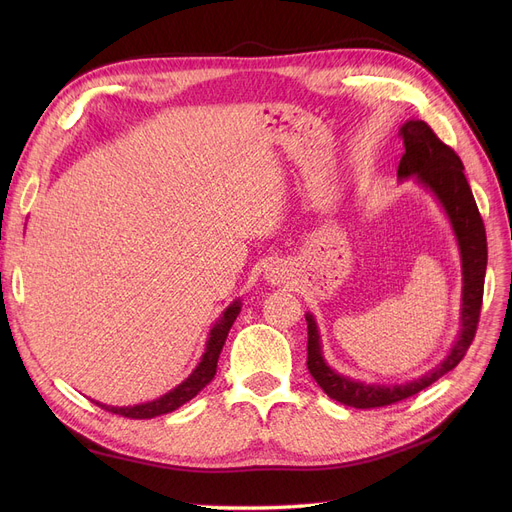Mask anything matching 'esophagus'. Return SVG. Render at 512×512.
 I'll list each match as a JSON object with an SVG mask.
<instances>
[{
    "mask_svg": "<svg viewBox=\"0 0 512 512\" xmlns=\"http://www.w3.org/2000/svg\"><path fill=\"white\" fill-rule=\"evenodd\" d=\"M265 278L270 280L272 284H280V282H284V280H286V270H284V265H282V263H274V265L267 267Z\"/></svg>",
    "mask_w": 512,
    "mask_h": 512,
    "instance_id": "obj_1",
    "label": "esophagus"
}]
</instances>
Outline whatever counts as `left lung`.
Instances as JSON below:
<instances>
[{"label": "left lung", "instance_id": "8db88e82", "mask_svg": "<svg viewBox=\"0 0 512 512\" xmlns=\"http://www.w3.org/2000/svg\"><path fill=\"white\" fill-rule=\"evenodd\" d=\"M398 134L402 139V145H405V153H402L398 164V178H415L429 193H434V197L440 201L448 215L456 242H459L463 261L461 334L450 348L448 357L432 371L421 375V378L394 386L365 384L353 378H346V375H340L326 363L324 355H321V342L315 317L307 313V369L313 375V380L319 384V388L330 398L355 409H378L394 405V402L405 400L425 390L427 386H432L442 378V375L452 371L463 361L475 338L483 301V280H486L488 265V240L477 203L471 193V186L465 178V166L461 157L446 143H442L438 139V134L423 120H407L400 126Z\"/></svg>", "mask_w": 512, "mask_h": 512}]
</instances>
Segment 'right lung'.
<instances>
[{
	"label": "right lung",
	"mask_w": 512,
	"mask_h": 512,
	"mask_svg": "<svg viewBox=\"0 0 512 512\" xmlns=\"http://www.w3.org/2000/svg\"><path fill=\"white\" fill-rule=\"evenodd\" d=\"M238 313H240V301H234L211 328L205 353H203L199 365L193 369V373L188 375L182 384H178L168 394L159 396L157 400H151V402H143V405H134V407H107V405H101V402H95V405L114 413V415L128 417V419H153V417L176 411L178 407L184 405V402L195 398L213 380L224 342L228 338V332H230Z\"/></svg>",
	"instance_id": "right-lung-1"
}]
</instances>
